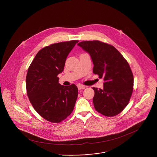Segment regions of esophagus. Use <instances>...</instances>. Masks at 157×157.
<instances>
[{"instance_id":"1","label":"esophagus","mask_w":157,"mask_h":157,"mask_svg":"<svg viewBox=\"0 0 157 157\" xmlns=\"http://www.w3.org/2000/svg\"><path fill=\"white\" fill-rule=\"evenodd\" d=\"M78 87V90H83V89H85L86 86H84V85H79L77 86Z\"/></svg>"}]
</instances>
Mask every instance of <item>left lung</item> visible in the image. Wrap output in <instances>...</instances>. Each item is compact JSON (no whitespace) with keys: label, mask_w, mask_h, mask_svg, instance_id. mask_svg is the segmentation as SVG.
I'll return each instance as SVG.
<instances>
[{"label":"left lung","mask_w":157,"mask_h":157,"mask_svg":"<svg viewBox=\"0 0 157 157\" xmlns=\"http://www.w3.org/2000/svg\"><path fill=\"white\" fill-rule=\"evenodd\" d=\"M91 57L93 73L103 78V89L93 87L94 108L106 117L121 112L128 105L133 92L134 77L128 62L112 45L98 40L78 44Z\"/></svg>","instance_id":"obj_1"}]
</instances>
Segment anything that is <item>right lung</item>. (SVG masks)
Here are the masks:
<instances>
[{
	"label": "right lung",
	"mask_w": 157,
	"mask_h": 157,
	"mask_svg": "<svg viewBox=\"0 0 157 157\" xmlns=\"http://www.w3.org/2000/svg\"><path fill=\"white\" fill-rule=\"evenodd\" d=\"M78 40L51 44L40 49L28 67L27 95L34 109L46 120L60 123L72 113L78 96L74 85L59 83L67 56Z\"/></svg>",
	"instance_id": "right-lung-1"
}]
</instances>
